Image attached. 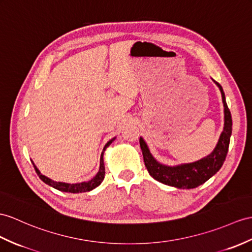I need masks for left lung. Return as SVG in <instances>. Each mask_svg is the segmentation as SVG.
Masks as SVG:
<instances>
[{
	"instance_id": "8db88e82",
	"label": "left lung",
	"mask_w": 252,
	"mask_h": 252,
	"mask_svg": "<svg viewBox=\"0 0 252 252\" xmlns=\"http://www.w3.org/2000/svg\"><path fill=\"white\" fill-rule=\"evenodd\" d=\"M214 82L217 84V87L221 92L224 107V127L215 150L210 155L200 159L198 161L169 167V165L158 162L152 156L145 141L142 138H140V146L141 150H142L145 167L153 179L168 186L181 189H191L202 185L207 180H210L222 167L226 154H228L230 138L232 134V116L228 105H226L225 96L221 85L216 81Z\"/></svg>"
}]
</instances>
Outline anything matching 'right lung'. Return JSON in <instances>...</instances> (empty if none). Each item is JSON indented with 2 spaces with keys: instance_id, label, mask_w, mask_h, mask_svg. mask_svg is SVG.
I'll list each match as a JSON object with an SVG mask.
<instances>
[{
  "instance_id": "obj_1",
  "label": "right lung",
  "mask_w": 252,
  "mask_h": 252,
  "mask_svg": "<svg viewBox=\"0 0 252 252\" xmlns=\"http://www.w3.org/2000/svg\"><path fill=\"white\" fill-rule=\"evenodd\" d=\"M115 138L111 139L109 141V142L105 145L103 147V151H106L107 147L112 143V141ZM103 151L101 153V156H100V164H99V171H98V173L93 177V179L88 181V182H82V183H77V184H68V183H62V182H54L52 180L49 179V177L42 175L39 170L36 168V165L34 164V162L32 161L33 165H34V169L36 171V173L39 176V179L46 183L47 185L51 186L55 189L60 190V191H64V192H71V193H79V192H87L90 191V190H93L94 188H96L97 186H99L101 182L105 179V164H103Z\"/></svg>"
}]
</instances>
